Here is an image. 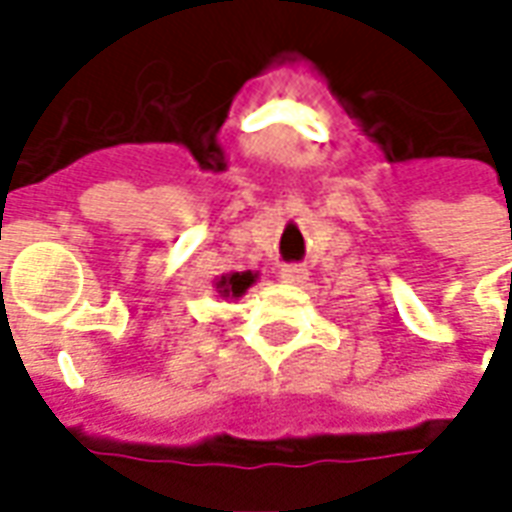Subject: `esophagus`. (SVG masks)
Segmentation results:
<instances>
[{"label":"esophagus","instance_id":"obj_1","mask_svg":"<svg viewBox=\"0 0 512 512\" xmlns=\"http://www.w3.org/2000/svg\"><path fill=\"white\" fill-rule=\"evenodd\" d=\"M279 279L288 285H301L307 279V268L304 266H282L279 268Z\"/></svg>","mask_w":512,"mask_h":512}]
</instances>
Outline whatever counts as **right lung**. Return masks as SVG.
Instances as JSON below:
<instances>
[{
    "label": "right lung",
    "instance_id": "1",
    "mask_svg": "<svg viewBox=\"0 0 512 512\" xmlns=\"http://www.w3.org/2000/svg\"><path fill=\"white\" fill-rule=\"evenodd\" d=\"M255 282V271H233V274H222L219 279H213V288H216V293H219L222 299H241Z\"/></svg>",
    "mask_w": 512,
    "mask_h": 512
}]
</instances>
